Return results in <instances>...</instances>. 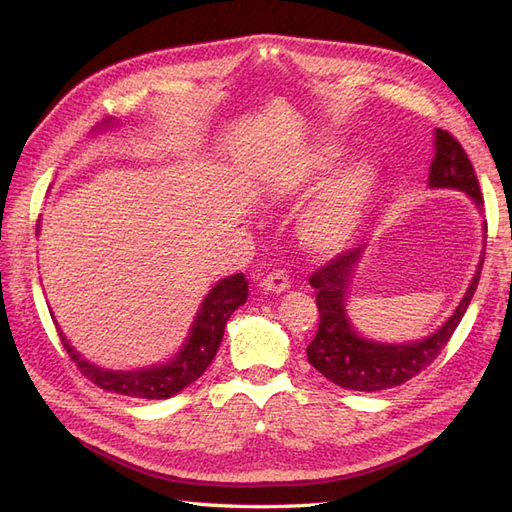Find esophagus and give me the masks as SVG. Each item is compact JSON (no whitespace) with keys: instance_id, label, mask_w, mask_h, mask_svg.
<instances>
[{"instance_id":"34e87169","label":"esophagus","mask_w":512,"mask_h":512,"mask_svg":"<svg viewBox=\"0 0 512 512\" xmlns=\"http://www.w3.org/2000/svg\"><path fill=\"white\" fill-rule=\"evenodd\" d=\"M260 286H262V290L273 292V294H280V292L290 288V275L284 269H275V271H271L265 277V280H262Z\"/></svg>"}]
</instances>
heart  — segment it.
<instances>
[{
	"label": "heart",
	"instance_id": "1",
	"mask_svg": "<svg viewBox=\"0 0 512 512\" xmlns=\"http://www.w3.org/2000/svg\"><path fill=\"white\" fill-rule=\"evenodd\" d=\"M344 158V149L329 145L316 151L294 179V190H305L331 175ZM378 170L361 160L339 173L324 185L316 200L309 205L301 222V237L316 254H333L350 243L359 230L365 213L376 194Z\"/></svg>",
	"mask_w": 512,
	"mask_h": 512
}]
</instances>
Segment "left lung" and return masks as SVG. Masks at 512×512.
I'll return each instance as SVG.
<instances>
[{"label": "left lung", "instance_id": "1", "mask_svg": "<svg viewBox=\"0 0 512 512\" xmlns=\"http://www.w3.org/2000/svg\"><path fill=\"white\" fill-rule=\"evenodd\" d=\"M429 185L431 188H455L466 192L474 200L478 211H483L485 203L474 166L457 138L446 130H436V158H433L429 168ZM363 252L365 245L354 247V250L335 256L327 265H322L309 275V284L316 288L320 322L316 337L307 346V361L324 378H329L342 389L374 393L408 382L438 359V354L459 327L474 297L483 260H480L472 277L466 297L461 299L455 314L436 333L412 344H378L356 333L346 314L352 271Z\"/></svg>", "mask_w": 512, "mask_h": 512}]
</instances>
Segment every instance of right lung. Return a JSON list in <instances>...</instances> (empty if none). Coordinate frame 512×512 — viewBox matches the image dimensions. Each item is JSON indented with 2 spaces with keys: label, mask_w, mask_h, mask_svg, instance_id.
<instances>
[{
  "label": "right lung",
  "mask_w": 512,
  "mask_h": 512,
  "mask_svg": "<svg viewBox=\"0 0 512 512\" xmlns=\"http://www.w3.org/2000/svg\"><path fill=\"white\" fill-rule=\"evenodd\" d=\"M106 123H111V119ZM245 301H247L245 275L237 273V275L224 277L222 282L213 286V290L205 297L203 305H200L196 320L190 329V337L185 339L183 348L173 356V359H170L166 365H156V367L136 369V371H108V369L91 365L89 361L81 359V354L68 344L64 333L59 329L57 333L72 363L79 367V371L85 378L98 384L100 389L117 393V395H126V397H138V399H168L205 374V369L211 365L215 352L220 348L228 318Z\"/></svg>",
  "instance_id": "add662e5"
}]
</instances>
